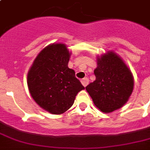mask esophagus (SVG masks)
I'll return each mask as SVG.
<instances>
[{
	"mask_svg": "<svg viewBox=\"0 0 150 150\" xmlns=\"http://www.w3.org/2000/svg\"><path fill=\"white\" fill-rule=\"evenodd\" d=\"M89 79H87V78H84V79H82L81 80V82H82V84L83 85V86H86L87 85L89 84Z\"/></svg>",
	"mask_w": 150,
	"mask_h": 150,
	"instance_id": "obj_1",
	"label": "esophagus"
}]
</instances>
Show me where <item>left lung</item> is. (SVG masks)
I'll list each match as a JSON object with an SVG mask.
<instances>
[{"label":"left lung","instance_id":"1","mask_svg":"<svg viewBox=\"0 0 150 150\" xmlns=\"http://www.w3.org/2000/svg\"><path fill=\"white\" fill-rule=\"evenodd\" d=\"M94 74L96 80L86 89L95 106L103 113H110L123 107L134 87L132 74L123 60L114 52L108 51L97 57Z\"/></svg>","mask_w":150,"mask_h":150}]
</instances>
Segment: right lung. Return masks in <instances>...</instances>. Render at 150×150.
Here are the masks:
<instances>
[{"label": "right lung", "mask_w": 150, "mask_h": 150, "mask_svg": "<svg viewBox=\"0 0 150 150\" xmlns=\"http://www.w3.org/2000/svg\"><path fill=\"white\" fill-rule=\"evenodd\" d=\"M71 53L65 44L53 43L40 52L27 75V84L37 104L53 114H61L85 89L68 67Z\"/></svg>", "instance_id": "right-lung-1"}]
</instances>
